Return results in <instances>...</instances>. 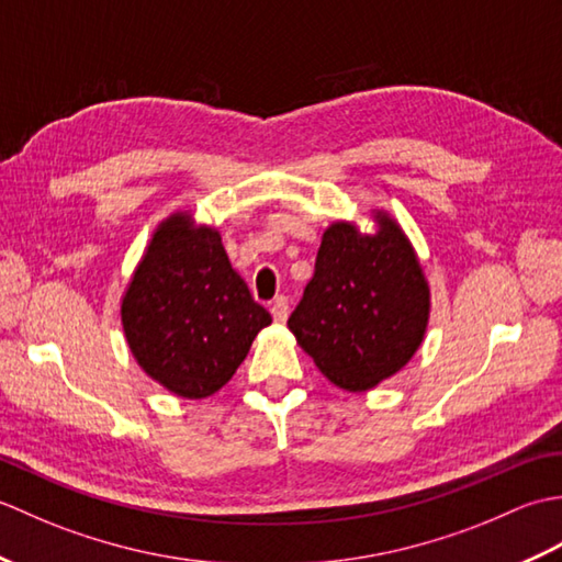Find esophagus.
<instances>
[{
  "label": "esophagus",
  "mask_w": 562,
  "mask_h": 562,
  "mask_svg": "<svg viewBox=\"0 0 562 562\" xmlns=\"http://www.w3.org/2000/svg\"><path fill=\"white\" fill-rule=\"evenodd\" d=\"M270 314L274 318V324H284V321H288V316H290V300H288V296H278V300L270 304Z\"/></svg>",
  "instance_id": "34e87169"
}]
</instances>
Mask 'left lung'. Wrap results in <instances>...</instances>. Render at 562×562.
Returning <instances> with one entry per match:
<instances>
[{
	"label": "left lung",
	"mask_w": 562,
	"mask_h": 562,
	"mask_svg": "<svg viewBox=\"0 0 562 562\" xmlns=\"http://www.w3.org/2000/svg\"><path fill=\"white\" fill-rule=\"evenodd\" d=\"M374 234L333 222L288 326L338 389L362 393L413 360L429 324V284L411 238L384 210Z\"/></svg>",
	"instance_id": "left-lung-1"
}]
</instances>
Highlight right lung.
<instances>
[{"instance_id":"right-lung-1","label":"right lung","mask_w":562,"mask_h":562,"mask_svg":"<svg viewBox=\"0 0 562 562\" xmlns=\"http://www.w3.org/2000/svg\"><path fill=\"white\" fill-rule=\"evenodd\" d=\"M121 324L137 364L181 398H207L272 324L232 268L222 234L178 210L154 229L121 300Z\"/></svg>"}]
</instances>
